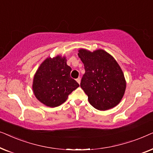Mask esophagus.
Returning <instances> with one entry per match:
<instances>
[{
	"label": "esophagus",
	"instance_id": "1",
	"mask_svg": "<svg viewBox=\"0 0 153 153\" xmlns=\"http://www.w3.org/2000/svg\"><path fill=\"white\" fill-rule=\"evenodd\" d=\"M76 81H77V83H79V84H80V83H81V79L79 78V77L78 79H76Z\"/></svg>",
	"mask_w": 153,
	"mask_h": 153
}]
</instances>
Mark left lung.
Masks as SVG:
<instances>
[{"mask_svg": "<svg viewBox=\"0 0 153 153\" xmlns=\"http://www.w3.org/2000/svg\"><path fill=\"white\" fill-rule=\"evenodd\" d=\"M85 70L81 87L89 103L100 111L112 108L120 103L126 89L122 69L113 56L103 49L79 50Z\"/></svg>", "mask_w": 153, "mask_h": 153, "instance_id": "obj_1", "label": "left lung"}]
</instances>
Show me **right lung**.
Masks as SVG:
<instances>
[{
  "mask_svg": "<svg viewBox=\"0 0 153 153\" xmlns=\"http://www.w3.org/2000/svg\"><path fill=\"white\" fill-rule=\"evenodd\" d=\"M72 68L65 56L48 57L40 64L33 77V91L41 103L49 107L61 105L79 86L70 77Z\"/></svg>",
  "mask_w": 153,
  "mask_h": 153,
  "instance_id": "1",
  "label": "right lung"
}]
</instances>
